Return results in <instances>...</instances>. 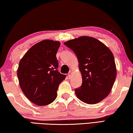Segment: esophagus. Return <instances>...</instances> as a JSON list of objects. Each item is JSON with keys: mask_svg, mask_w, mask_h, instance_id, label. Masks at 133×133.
I'll return each mask as SVG.
<instances>
[{"mask_svg": "<svg viewBox=\"0 0 133 133\" xmlns=\"http://www.w3.org/2000/svg\"><path fill=\"white\" fill-rule=\"evenodd\" d=\"M68 78H69V79H71V77H72V72H69L68 73Z\"/></svg>", "mask_w": 133, "mask_h": 133, "instance_id": "esophagus-1", "label": "esophagus"}]
</instances>
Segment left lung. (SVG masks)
<instances>
[{
  "instance_id": "8db88e82",
  "label": "left lung",
  "mask_w": 133,
  "mask_h": 133,
  "mask_svg": "<svg viewBox=\"0 0 133 133\" xmlns=\"http://www.w3.org/2000/svg\"><path fill=\"white\" fill-rule=\"evenodd\" d=\"M64 45L74 52L81 72V86L77 97L85 103H99L108 96L116 78L114 55L104 43L90 36L67 41Z\"/></svg>"
}]
</instances>
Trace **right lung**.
Segmentation results:
<instances>
[{"label": "right lung", "mask_w": 133, "mask_h": 133, "mask_svg": "<svg viewBox=\"0 0 133 133\" xmlns=\"http://www.w3.org/2000/svg\"><path fill=\"white\" fill-rule=\"evenodd\" d=\"M60 42L43 40L28 50L19 64L17 78L24 94L38 105L52 103L66 75L58 72L56 54Z\"/></svg>", "instance_id": "right-lung-1"}]
</instances>
